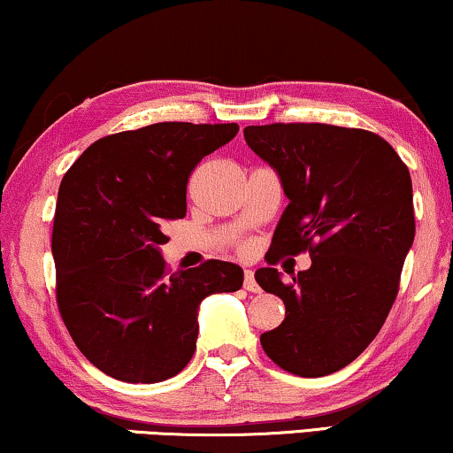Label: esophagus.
I'll return each mask as SVG.
<instances>
[{
	"label": "esophagus",
	"instance_id": "34e87169",
	"mask_svg": "<svg viewBox=\"0 0 453 453\" xmlns=\"http://www.w3.org/2000/svg\"><path fill=\"white\" fill-rule=\"evenodd\" d=\"M244 289L246 291H252V293H258L260 288L257 283V279H254V273L252 271H244Z\"/></svg>",
	"mask_w": 453,
	"mask_h": 453
}]
</instances>
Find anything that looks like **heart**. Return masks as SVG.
<instances>
[{
    "mask_svg": "<svg viewBox=\"0 0 453 453\" xmlns=\"http://www.w3.org/2000/svg\"><path fill=\"white\" fill-rule=\"evenodd\" d=\"M240 250H242V252H246V250H248V246H246V244H242V246H240Z\"/></svg>",
    "mask_w": 453,
    "mask_h": 453,
    "instance_id": "heart-1",
    "label": "heart"
}]
</instances>
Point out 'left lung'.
<instances>
[{
    "instance_id": "8db88e82",
    "label": "left lung",
    "mask_w": 453,
    "mask_h": 453,
    "mask_svg": "<svg viewBox=\"0 0 453 453\" xmlns=\"http://www.w3.org/2000/svg\"><path fill=\"white\" fill-rule=\"evenodd\" d=\"M244 139L277 170L289 199L273 252L311 257L289 283L273 266L254 275L285 303V320L260 345L289 373H334L365 351L398 296L415 240L409 168L365 129L273 123L246 127Z\"/></svg>"
}]
</instances>
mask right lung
I'll return each instance as SVG.
<instances>
[{
    "instance_id": "add662e5",
    "label": "right lung",
    "mask_w": 453,
    "mask_h": 453,
    "mask_svg": "<svg viewBox=\"0 0 453 453\" xmlns=\"http://www.w3.org/2000/svg\"><path fill=\"white\" fill-rule=\"evenodd\" d=\"M238 125L156 123L94 142L63 176L50 250L57 305L92 365L129 384L180 373L196 349L199 303L238 291V265L170 273L164 226L187 215V184Z\"/></svg>"
}]
</instances>
